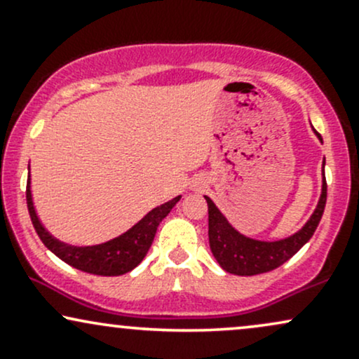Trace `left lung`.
Instances as JSON below:
<instances>
[{
  "label": "left lung",
  "mask_w": 359,
  "mask_h": 359,
  "mask_svg": "<svg viewBox=\"0 0 359 359\" xmlns=\"http://www.w3.org/2000/svg\"><path fill=\"white\" fill-rule=\"evenodd\" d=\"M316 135L323 142L317 131ZM204 197L208 201L209 212V246H211L214 258L217 259L222 270H226L228 273L251 277V275L266 273V271L278 269L311 240L324 214L325 199H327V184H325L324 177L323 194H320L319 204H317L311 219L304 224L300 231L280 241H258L246 238L245 234L238 233L229 224L228 219L222 216L216 204L208 196Z\"/></svg>",
  "instance_id": "left-lung-1"
}]
</instances>
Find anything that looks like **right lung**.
Returning <instances> with one entry per match:
<instances>
[{
  "instance_id": "add662e5",
  "label": "right lung",
  "mask_w": 359,
  "mask_h": 359,
  "mask_svg": "<svg viewBox=\"0 0 359 359\" xmlns=\"http://www.w3.org/2000/svg\"><path fill=\"white\" fill-rule=\"evenodd\" d=\"M180 196L174 197L168 203L158 205V208L151 209L150 212L138 221L137 224L121 236L114 238V240L101 243L96 246H71L65 245L52 236L47 229L43 228L36 216L34 201H32L30 191V175H28L27 182V205L28 212H30L32 224H34L36 234L42 240V243L52 251L55 257H59L62 262L74 269L86 271V273L102 275V277H118V275L128 273L142 263L145 255L150 250L151 243H154L156 228L162 222L163 217L172 211V208L179 203Z\"/></svg>"
}]
</instances>
